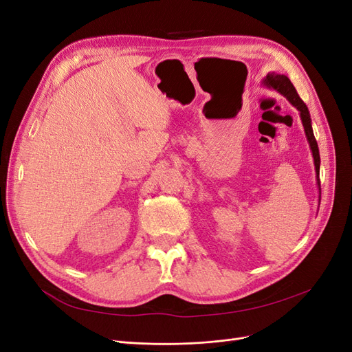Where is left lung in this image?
Returning a JSON list of instances; mask_svg holds the SVG:
<instances>
[{"label":"left lung","mask_w":352,"mask_h":352,"mask_svg":"<svg viewBox=\"0 0 352 352\" xmlns=\"http://www.w3.org/2000/svg\"><path fill=\"white\" fill-rule=\"evenodd\" d=\"M263 82H264V85H267L269 88H273L278 92H280L283 97H286V100L289 101L298 111H300V117L302 120V126H304V131H305V135H307V141H308V144H310L311 153H313V157H314V166H316V173H317V185L320 186V179H318V172H320V154H318L317 141H316L314 133H313L310 111H308L307 105L300 98V95H298L296 89L294 88V85L291 83L289 78L285 76V74L269 73Z\"/></svg>","instance_id":"8db88e82"}]
</instances>
